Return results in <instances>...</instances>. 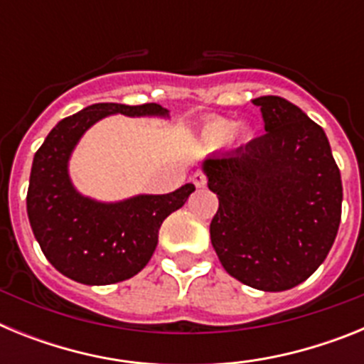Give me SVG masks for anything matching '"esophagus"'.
Listing matches in <instances>:
<instances>
[{"label": "esophagus", "mask_w": 364, "mask_h": 364, "mask_svg": "<svg viewBox=\"0 0 364 364\" xmlns=\"http://www.w3.org/2000/svg\"><path fill=\"white\" fill-rule=\"evenodd\" d=\"M191 180H193V184L197 186V188H204V186L208 184V178H205V175L202 171H195V173H193Z\"/></svg>", "instance_id": "esophagus-1"}]
</instances>
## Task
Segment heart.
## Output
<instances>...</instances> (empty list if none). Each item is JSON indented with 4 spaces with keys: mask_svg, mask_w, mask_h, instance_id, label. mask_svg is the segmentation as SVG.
<instances>
[{
    "mask_svg": "<svg viewBox=\"0 0 364 364\" xmlns=\"http://www.w3.org/2000/svg\"><path fill=\"white\" fill-rule=\"evenodd\" d=\"M237 131V124L233 120H226V118H213L204 125L202 131V140L210 147H220L228 144L231 138L235 136ZM242 134H250V131L244 129Z\"/></svg>",
    "mask_w": 364,
    "mask_h": 364,
    "instance_id": "b5f03b06",
    "label": "heart"
}]
</instances>
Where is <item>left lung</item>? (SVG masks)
I'll list each match as a JSON object with an SVG mask.
<instances>
[{
    "label": "left lung",
    "instance_id": "1",
    "mask_svg": "<svg viewBox=\"0 0 364 364\" xmlns=\"http://www.w3.org/2000/svg\"><path fill=\"white\" fill-rule=\"evenodd\" d=\"M253 104L266 134L202 162L218 197L211 244L231 277L284 291L326 259L339 230L343 184L321 125L281 96Z\"/></svg>",
    "mask_w": 364,
    "mask_h": 364
}]
</instances>
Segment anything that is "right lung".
I'll return each instance as SVG.
<instances>
[{"label":"right lung","mask_w":364,"mask_h":364,"mask_svg":"<svg viewBox=\"0 0 364 364\" xmlns=\"http://www.w3.org/2000/svg\"><path fill=\"white\" fill-rule=\"evenodd\" d=\"M109 114L169 117L159 104H95L63 118L34 154L27 191L32 233L50 264L89 286L134 277L153 257L159 230L180 210L195 186L167 195H136L120 202L83 197L70 182L69 159L91 125Z\"/></svg>","instance_id":"1"}]
</instances>
